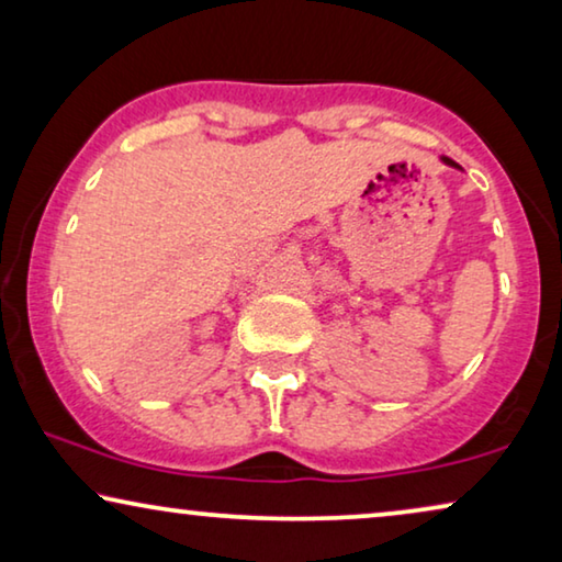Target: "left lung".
I'll return each instance as SVG.
<instances>
[{
	"label": "left lung",
	"instance_id": "8db88e82",
	"mask_svg": "<svg viewBox=\"0 0 562 562\" xmlns=\"http://www.w3.org/2000/svg\"><path fill=\"white\" fill-rule=\"evenodd\" d=\"M445 160V164H448V166H456V168H460L458 164H456V160H450V158H442Z\"/></svg>",
	"mask_w": 562,
	"mask_h": 562
}]
</instances>
